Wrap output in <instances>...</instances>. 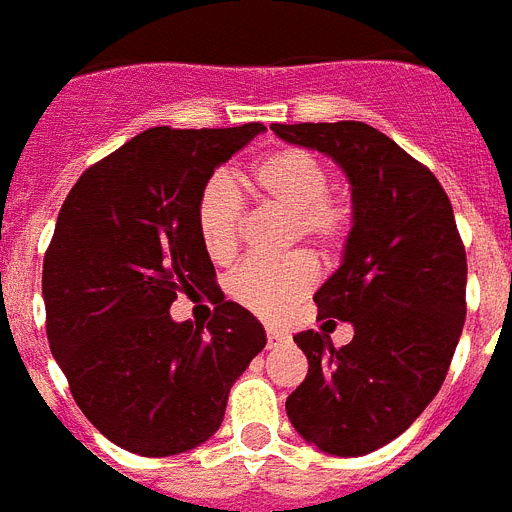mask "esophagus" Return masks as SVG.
I'll return each mask as SVG.
<instances>
[{"label":"esophagus","instance_id":"esophagus-1","mask_svg":"<svg viewBox=\"0 0 512 512\" xmlns=\"http://www.w3.org/2000/svg\"><path fill=\"white\" fill-rule=\"evenodd\" d=\"M265 334H268V347H278V344H284L289 339V334L281 331V328H268Z\"/></svg>","mask_w":512,"mask_h":512}]
</instances>
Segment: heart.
<instances>
[{
    "label": "heart",
    "mask_w": 512,
    "mask_h": 512,
    "mask_svg": "<svg viewBox=\"0 0 512 512\" xmlns=\"http://www.w3.org/2000/svg\"><path fill=\"white\" fill-rule=\"evenodd\" d=\"M249 186L265 205L286 213L284 242L310 244L334 255L352 231L350 202L331 191L326 162L297 147L276 149L249 170ZM197 231L210 260L228 265L242 247V199L223 178L202 186L197 197ZM318 263L310 252H292L281 260H249L228 278V294L265 321H284L313 292Z\"/></svg>",
    "instance_id": "obj_1"
}]
</instances>
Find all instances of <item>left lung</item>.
<instances>
[{"instance_id": "obj_1", "label": "left lung", "mask_w": 512, "mask_h": 512, "mask_svg": "<svg viewBox=\"0 0 512 512\" xmlns=\"http://www.w3.org/2000/svg\"><path fill=\"white\" fill-rule=\"evenodd\" d=\"M270 128L331 157L352 186L342 265L313 299L318 318L350 321L355 336L339 350L321 331L294 336L310 368L286 415L328 455H368L410 429L450 371L465 323L463 239L434 173L368 123Z\"/></svg>"}]
</instances>
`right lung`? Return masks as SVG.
<instances>
[{
	"label": "right lung",
	"mask_w": 512,
	"mask_h": 512,
	"mask_svg": "<svg viewBox=\"0 0 512 512\" xmlns=\"http://www.w3.org/2000/svg\"><path fill=\"white\" fill-rule=\"evenodd\" d=\"M263 123L149 128L83 170L44 255L54 360L83 415L112 444L168 458L207 442L265 328L215 286L197 197ZM218 296L208 328L176 324L178 293Z\"/></svg>",
	"instance_id": "1"
}]
</instances>
